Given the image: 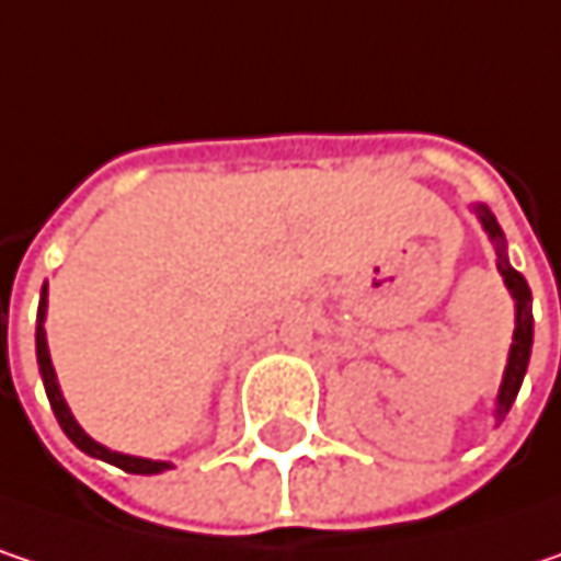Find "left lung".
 I'll return each mask as SVG.
<instances>
[{"label": "left lung", "instance_id": "obj_1", "mask_svg": "<svg viewBox=\"0 0 561 561\" xmlns=\"http://www.w3.org/2000/svg\"><path fill=\"white\" fill-rule=\"evenodd\" d=\"M476 214L482 220V229L489 232V239L495 242V252H499V271L514 297V309H517V325H514V344H511V354H507V367H504V380H501L499 389V409L495 415L499 421L507 415V409L514 405L517 399V389L524 382V374H527V364H530V347H534V312H530V287L524 280L520 271L511 267V261L504 255V232H501L499 220L492 217V210L485 204H476Z\"/></svg>", "mask_w": 561, "mask_h": 561}]
</instances>
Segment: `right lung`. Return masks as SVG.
I'll return each mask as SVG.
<instances>
[{
	"label": "right lung",
	"mask_w": 561,
	"mask_h": 561,
	"mask_svg": "<svg viewBox=\"0 0 561 561\" xmlns=\"http://www.w3.org/2000/svg\"><path fill=\"white\" fill-rule=\"evenodd\" d=\"M44 316H47V284H44V290H41V309H37V367H41V377H44V389H47V399H50V409H54V415L60 421L62 434L82 450V454H89V457H99V460L111 462V466H117V469H124V472H137V476H152V472H162V469H172V462H162V460H142V457H127V454H117V450H107V447H101L99 440H92L82 427H79V421L72 419V412H69V405H66V399H62L60 392V382H57V374H54V364H50V351H47V332H44Z\"/></svg>",
	"instance_id": "add662e5"
}]
</instances>
